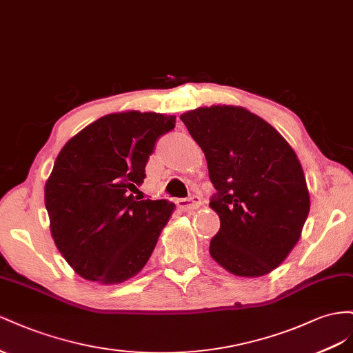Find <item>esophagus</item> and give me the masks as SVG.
<instances>
[{
	"label": "esophagus",
	"instance_id": "1",
	"mask_svg": "<svg viewBox=\"0 0 353 353\" xmlns=\"http://www.w3.org/2000/svg\"><path fill=\"white\" fill-rule=\"evenodd\" d=\"M177 207L182 211H190L196 210L201 205V199L198 196H190V198H179L176 201Z\"/></svg>",
	"mask_w": 353,
	"mask_h": 353
}]
</instances>
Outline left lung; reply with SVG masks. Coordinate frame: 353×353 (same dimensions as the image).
Instances as JSON below:
<instances>
[{
    "instance_id": "obj_1",
    "label": "left lung",
    "mask_w": 353,
    "mask_h": 353,
    "mask_svg": "<svg viewBox=\"0 0 353 353\" xmlns=\"http://www.w3.org/2000/svg\"><path fill=\"white\" fill-rule=\"evenodd\" d=\"M180 119L203 149L217 190L210 201L220 219L211 257L236 276L270 274L297 244L310 208L293 148L241 106L198 108Z\"/></svg>"
}]
</instances>
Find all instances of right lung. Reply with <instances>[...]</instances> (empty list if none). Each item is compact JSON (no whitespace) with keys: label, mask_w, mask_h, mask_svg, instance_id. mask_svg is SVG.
I'll return each instance as SVG.
<instances>
[{"label":"right lung","mask_w":353,"mask_h":353,"mask_svg":"<svg viewBox=\"0 0 353 353\" xmlns=\"http://www.w3.org/2000/svg\"><path fill=\"white\" fill-rule=\"evenodd\" d=\"M176 117L157 112L109 114L87 125L60 150L44 188L50 232L79 276L121 284L152 254L174 211L167 199L137 201L157 140Z\"/></svg>","instance_id":"1"}]
</instances>
